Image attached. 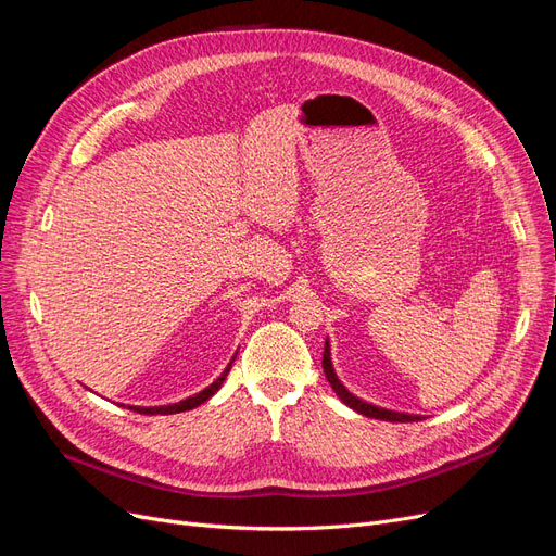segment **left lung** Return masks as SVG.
I'll list each match as a JSON object with an SVG mask.
<instances>
[{
	"label": "left lung",
	"instance_id": "1",
	"mask_svg": "<svg viewBox=\"0 0 556 556\" xmlns=\"http://www.w3.org/2000/svg\"><path fill=\"white\" fill-rule=\"evenodd\" d=\"M323 368H325V376L331 384V390L336 392V396H339L345 406H350L352 410H357L359 415H366V417H374V419H384V422H417V419H425L422 415H410V413H396V410H387V408H380V406H374V403L368 401H362L359 396L352 394L348 387L339 380V376H336L333 371V364H331V345H329V339L325 341V355H323Z\"/></svg>",
	"mask_w": 556,
	"mask_h": 556
}]
</instances>
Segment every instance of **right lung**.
Here are the masks:
<instances>
[{"label":"right lung","instance_id":"right-lung-1","mask_svg":"<svg viewBox=\"0 0 556 556\" xmlns=\"http://www.w3.org/2000/svg\"><path fill=\"white\" fill-rule=\"evenodd\" d=\"M233 362V359H231ZM231 362L227 364V368L225 371L220 374V378L217 380H213L206 390H201L199 394H194V396H188V399H182V401H178V403H169V406H127L129 410H134V413H141V415H174V413H185V410H192V408H197V406H201V403L204 401H208L217 390H220V384L225 382V378H227V374H229V368H231Z\"/></svg>","mask_w":556,"mask_h":556}]
</instances>
